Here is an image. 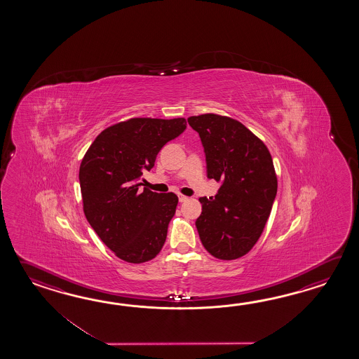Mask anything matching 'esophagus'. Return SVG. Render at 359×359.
Wrapping results in <instances>:
<instances>
[{
  "mask_svg": "<svg viewBox=\"0 0 359 359\" xmlns=\"http://www.w3.org/2000/svg\"><path fill=\"white\" fill-rule=\"evenodd\" d=\"M178 200H180V203H184L186 200H189V198L184 195H178Z\"/></svg>",
  "mask_w": 359,
  "mask_h": 359,
  "instance_id": "obj_1",
  "label": "esophagus"
}]
</instances>
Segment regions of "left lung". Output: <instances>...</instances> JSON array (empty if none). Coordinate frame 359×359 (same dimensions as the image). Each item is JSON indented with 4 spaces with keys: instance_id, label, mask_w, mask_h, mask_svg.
<instances>
[{
    "instance_id": "8db88e82",
    "label": "left lung",
    "mask_w": 359,
    "mask_h": 359,
    "mask_svg": "<svg viewBox=\"0 0 359 359\" xmlns=\"http://www.w3.org/2000/svg\"><path fill=\"white\" fill-rule=\"evenodd\" d=\"M187 122L204 146L208 178L222 183L213 198H198V236L215 258L237 259L252 250L271 214L277 194L272 156L236 119L209 113Z\"/></svg>"
}]
</instances>
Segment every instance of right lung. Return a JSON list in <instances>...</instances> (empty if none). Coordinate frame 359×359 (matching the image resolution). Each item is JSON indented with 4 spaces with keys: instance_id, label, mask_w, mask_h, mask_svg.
I'll use <instances>...</instances> for the list:
<instances>
[{
    "instance_id": "add662e5",
    "label": "right lung",
    "mask_w": 359,
    "mask_h": 359,
    "mask_svg": "<svg viewBox=\"0 0 359 359\" xmlns=\"http://www.w3.org/2000/svg\"><path fill=\"white\" fill-rule=\"evenodd\" d=\"M186 130V119L132 118L102 130L79 167L83 212L115 255L140 264L159 254L176 213V194L141 189L168 141Z\"/></svg>"
}]
</instances>
